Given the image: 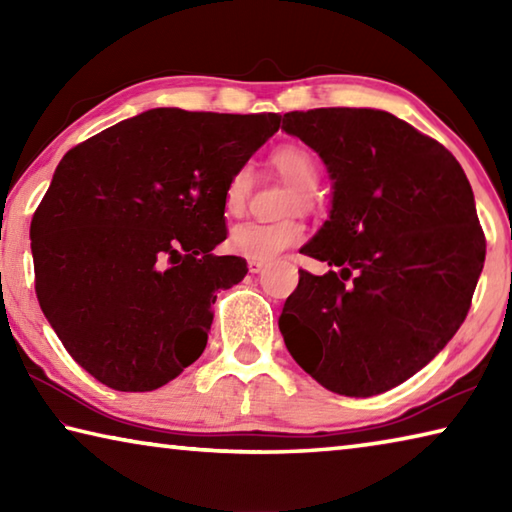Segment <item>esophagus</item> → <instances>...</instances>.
<instances>
[{"label": "esophagus", "mask_w": 512, "mask_h": 512, "mask_svg": "<svg viewBox=\"0 0 512 512\" xmlns=\"http://www.w3.org/2000/svg\"><path fill=\"white\" fill-rule=\"evenodd\" d=\"M264 262H255V259H250V262H248V271L250 273H262L264 271Z\"/></svg>", "instance_id": "1"}]
</instances>
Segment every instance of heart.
I'll use <instances>...</instances> for the list:
<instances>
[{
	"mask_svg": "<svg viewBox=\"0 0 512 512\" xmlns=\"http://www.w3.org/2000/svg\"><path fill=\"white\" fill-rule=\"evenodd\" d=\"M273 167L282 173L300 194H311L318 183V164L307 149L302 146H282L273 153ZM253 189V171L241 167L225 187V210L230 214H239ZM305 237V228L298 221H244L230 230L228 246L237 253L255 262H271L282 250L296 246Z\"/></svg>",
	"mask_w": 512,
	"mask_h": 512,
	"instance_id": "b5f03b06",
	"label": "heart"
}]
</instances>
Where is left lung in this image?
<instances>
[{"label":"left lung","instance_id":"left-lung-1","mask_svg":"<svg viewBox=\"0 0 512 512\" xmlns=\"http://www.w3.org/2000/svg\"><path fill=\"white\" fill-rule=\"evenodd\" d=\"M282 131L318 153L332 180L327 221L300 253L280 332L327 391L370 397L422 370L467 316L485 237L465 171L443 144L375 108L287 112Z\"/></svg>","mask_w":512,"mask_h":512}]
</instances>
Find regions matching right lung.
I'll return each mask as SVG.
<instances>
[{"label": "right lung", "instance_id": "right-lung-1", "mask_svg": "<svg viewBox=\"0 0 512 512\" xmlns=\"http://www.w3.org/2000/svg\"><path fill=\"white\" fill-rule=\"evenodd\" d=\"M282 117L153 108L65 153L31 221L38 302L65 350L115 391H155L201 357L216 291L248 273L216 257L225 187Z\"/></svg>", "mask_w": 512, "mask_h": 512}]
</instances>
